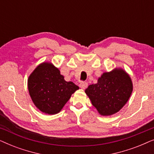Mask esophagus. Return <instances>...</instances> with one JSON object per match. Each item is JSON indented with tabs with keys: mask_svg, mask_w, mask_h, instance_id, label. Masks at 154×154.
Returning <instances> with one entry per match:
<instances>
[{
	"mask_svg": "<svg viewBox=\"0 0 154 154\" xmlns=\"http://www.w3.org/2000/svg\"><path fill=\"white\" fill-rule=\"evenodd\" d=\"M79 86H80V88L84 90L88 87V83H86V82H81V83L79 84Z\"/></svg>",
	"mask_w": 154,
	"mask_h": 154,
	"instance_id": "1",
	"label": "esophagus"
}]
</instances>
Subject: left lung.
Segmentation results:
<instances>
[{
  "label": "left lung",
  "mask_w": 154,
  "mask_h": 154,
  "mask_svg": "<svg viewBox=\"0 0 154 154\" xmlns=\"http://www.w3.org/2000/svg\"><path fill=\"white\" fill-rule=\"evenodd\" d=\"M133 84L130 75L122 68L104 72L97 83L88 86L85 94L101 116L119 112L131 96Z\"/></svg>",
  "instance_id": "left-lung-1"
}]
</instances>
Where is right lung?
<instances>
[{
    "label": "right lung",
    "instance_id": "1",
    "mask_svg": "<svg viewBox=\"0 0 154 154\" xmlns=\"http://www.w3.org/2000/svg\"><path fill=\"white\" fill-rule=\"evenodd\" d=\"M28 90L32 102L44 113L54 115L60 112L71 94L79 89L64 75L52 62H44L29 75Z\"/></svg>",
    "mask_w": 154,
    "mask_h": 154
}]
</instances>
